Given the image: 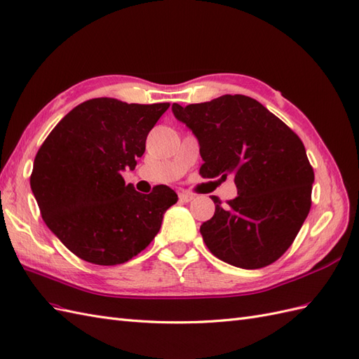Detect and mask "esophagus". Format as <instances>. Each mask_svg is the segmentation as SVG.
<instances>
[{
    "mask_svg": "<svg viewBox=\"0 0 359 359\" xmlns=\"http://www.w3.org/2000/svg\"><path fill=\"white\" fill-rule=\"evenodd\" d=\"M192 198H194V194H191V192H188V191L179 192V200L183 201V203H188V201H191Z\"/></svg>",
    "mask_w": 359,
    "mask_h": 359,
    "instance_id": "1",
    "label": "esophagus"
}]
</instances>
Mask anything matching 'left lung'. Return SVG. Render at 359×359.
<instances>
[{
  "label": "left lung",
  "mask_w": 359,
  "mask_h": 359,
  "mask_svg": "<svg viewBox=\"0 0 359 359\" xmlns=\"http://www.w3.org/2000/svg\"><path fill=\"white\" fill-rule=\"evenodd\" d=\"M172 114L200 145L201 177H233L238 196L200 226L208 249L235 267L255 270L288 250L311 209L314 171L291 128L245 95H222Z\"/></svg>",
  "instance_id": "1"
}]
</instances>
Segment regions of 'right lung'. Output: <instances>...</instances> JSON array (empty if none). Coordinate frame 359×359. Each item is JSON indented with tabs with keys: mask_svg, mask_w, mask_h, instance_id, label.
Here are the masks:
<instances>
[{
	"mask_svg": "<svg viewBox=\"0 0 359 359\" xmlns=\"http://www.w3.org/2000/svg\"><path fill=\"white\" fill-rule=\"evenodd\" d=\"M170 107L92 98L53 128L36 154L30 187L45 224L68 250L97 265L127 262L158 235L177 201L167 185L150 194L126 185L147 135Z\"/></svg>",
	"mask_w": 359,
	"mask_h": 359,
	"instance_id": "1",
	"label": "right lung"
}]
</instances>
